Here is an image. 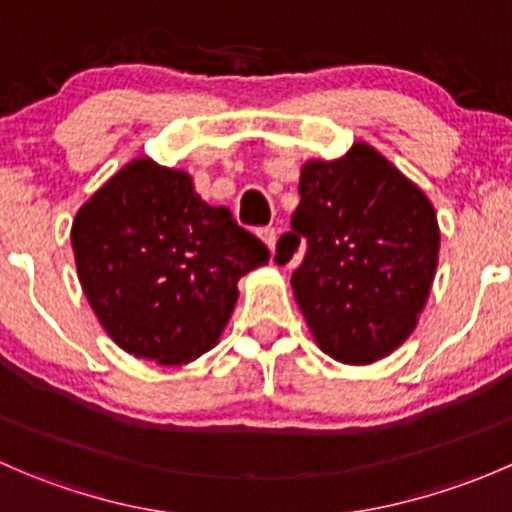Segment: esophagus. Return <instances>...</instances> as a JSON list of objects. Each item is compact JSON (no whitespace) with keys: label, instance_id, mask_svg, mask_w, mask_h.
<instances>
[{"label":"esophagus","instance_id":"esophagus-1","mask_svg":"<svg viewBox=\"0 0 512 512\" xmlns=\"http://www.w3.org/2000/svg\"><path fill=\"white\" fill-rule=\"evenodd\" d=\"M260 240L265 242L267 250H270L272 255H275V247H277V232H275V227H265V230H260Z\"/></svg>","mask_w":512,"mask_h":512}]
</instances>
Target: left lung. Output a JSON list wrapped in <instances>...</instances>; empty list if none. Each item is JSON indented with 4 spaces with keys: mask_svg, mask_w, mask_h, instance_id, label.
<instances>
[{
    "mask_svg": "<svg viewBox=\"0 0 512 512\" xmlns=\"http://www.w3.org/2000/svg\"><path fill=\"white\" fill-rule=\"evenodd\" d=\"M299 198L277 260L307 240L292 289L317 347L349 366L394 354L436 277L441 230L431 200L364 141L339 158L307 160Z\"/></svg>",
    "mask_w": 512,
    "mask_h": 512,
    "instance_id": "left-lung-1",
    "label": "left lung"
}]
</instances>
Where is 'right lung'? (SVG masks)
Returning a JSON list of instances; mask_svg holds the SVG:
<instances>
[{"label":"right lung","mask_w":512,"mask_h":512,"mask_svg":"<svg viewBox=\"0 0 512 512\" xmlns=\"http://www.w3.org/2000/svg\"><path fill=\"white\" fill-rule=\"evenodd\" d=\"M76 272L108 337L160 366L195 361L223 337L242 275L270 262L193 175L148 156L113 173L71 223Z\"/></svg>","instance_id":"1"}]
</instances>
